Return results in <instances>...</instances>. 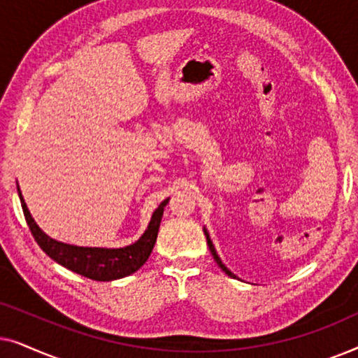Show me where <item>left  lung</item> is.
Returning a JSON list of instances; mask_svg holds the SVG:
<instances>
[{
	"instance_id": "left-lung-1",
	"label": "left lung",
	"mask_w": 358,
	"mask_h": 358,
	"mask_svg": "<svg viewBox=\"0 0 358 358\" xmlns=\"http://www.w3.org/2000/svg\"><path fill=\"white\" fill-rule=\"evenodd\" d=\"M203 233H205V236H207V244H208V249H210V252H212V256H213V259H215V262L218 264L220 266V268H222V271L227 273V275H229V277H233V278H236V275H234V273L231 272V271H228V267L224 266V264L222 262V259L218 257V254H217V251H215V246H213V243H212V239H210V236H208V231L207 229L203 228Z\"/></svg>"
}]
</instances>
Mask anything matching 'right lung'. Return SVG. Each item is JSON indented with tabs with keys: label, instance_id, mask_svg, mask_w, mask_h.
<instances>
[{
	"label": "right lung",
	"instance_id": "right-lung-1",
	"mask_svg": "<svg viewBox=\"0 0 358 358\" xmlns=\"http://www.w3.org/2000/svg\"><path fill=\"white\" fill-rule=\"evenodd\" d=\"M19 199H21L22 212L26 217L34 239H36L42 251L52 257L53 261L66 267L68 271L80 273L83 277L92 278L97 282H110L117 278H124L130 273L138 271L143 264L148 261L151 251H153L156 238H158V229L166 203L169 199L159 203V207L153 212V217L150 220L148 228L141 234L138 241L125 248L107 249V248H81L73 246V244L60 243L57 239H52L38 228V224L34 222L29 212L26 202H24L21 190L17 185Z\"/></svg>",
	"mask_w": 358,
	"mask_h": 358
}]
</instances>
